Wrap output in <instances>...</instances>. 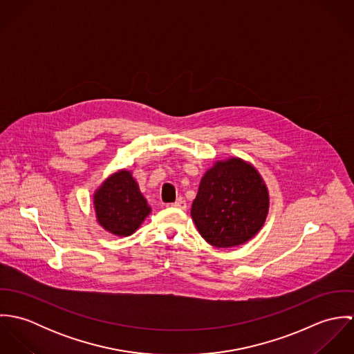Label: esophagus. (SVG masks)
<instances>
[{"label": "esophagus", "mask_w": 354, "mask_h": 354, "mask_svg": "<svg viewBox=\"0 0 354 354\" xmlns=\"http://www.w3.org/2000/svg\"><path fill=\"white\" fill-rule=\"evenodd\" d=\"M171 205L176 207V208H180V209H187V202L183 201V199H178L177 202L173 203Z\"/></svg>", "instance_id": "34e87169"}]
</instances>
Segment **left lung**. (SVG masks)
I'll use <instances>...</instances> for the list:
<instances>
[{"mask_svg":"<svg viewBox=\"0 0 354 354\" xmlns=\"http://www.w3.org/2000/svg\"><path fill=\"white\" fill-rule=\"evenodd\" d=\"M268 207V189L259 171L241 158H227L204 173L191 216L208 244L232 248L259 233Z\"/></svg>","mask_w":354,"mask_h":354,"instance_id":"8db88e82","label":"left lung"}]
</instances>
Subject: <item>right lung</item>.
<instances>
[{"instance_id": "obj_1", "label": "right lung", "mask_w": 354, "mask_h": 354, "mask_svg": "<svg viewBox=\"0 0 354 354\" xmlns=\"http://www.w3.org/2000/svg\"><path fill=\"white\" fill-rule=\"evenodd\" d=\"M94 208L102 227L120 237L135 233L151 212L132 173L125 169L102 183L94 194Z\"/></svg>"}]
</instances>
